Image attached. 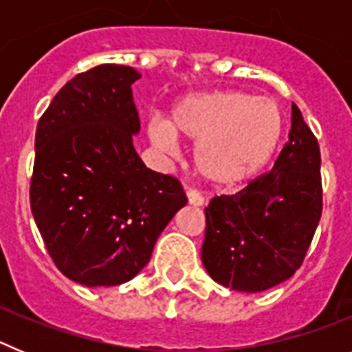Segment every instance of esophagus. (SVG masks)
I'll return each instance as SVG.
<instances>
[{"label": "esophagus", "instance_id": "obj_1", "mask_svg": "<svg viewBox=\"0 0 352 352\" xmlns=\"http://www.w3.org/2000/svg\"><path fill=\"white\" fill-rule=\"evenodd\" d=\"M186 199L192 206H203L204 204V197L195 188H186Z\"/></svg>", "mask_w": 352, "mask_h": 352}]
</instances>
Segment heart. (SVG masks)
I'll return each instance as SVG.
<instances>
[{
	"mask_svg": "<svg viewBox=\"0 0 352 352\" xmlns=\"http://www.w3.org/2000/svg\"><path fill=\"white\" fill-rule=\"evenodd\" d=\"M284 118L273 98L245 91L201 93L183 98L169 123H149V139L170 153L174 138L197 141L194 166L213 185L247 182L266 166L280 141Z\"/></svg>",
	"mask_w": 352,
	"mask_h": 352,
	"instance_id": "b5f03b06",
	"label": "heart"
}]
</instances>
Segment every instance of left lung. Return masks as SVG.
Here are the masks:
<instances>
[{"label":"left lung","mask_w":352,"mask_h":352,"mask_svg":"<svg viewBox=\"0 0 352 352\" xmlns=\"http://www.w3.org/2000/svg\"><path fill=\"white\" fill-rule=\"evenodd\" d=\"M321 213V149L292 104L289 141L272 170L204 210V268L234 291H266L303 264Z\"/></svg>","instance_id":"8db88e82"}]
</instances>
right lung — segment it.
<instances>
[{"instance_id": "right-lung-1", "label": "right lung", "mask_w": 352, "mask_h": 352, "mask_svg": "<svg viewBox=\"0 0 352 352\" xmlns=\"http://www.w3.org/2000/svg\"><path fill=\"white\" fill-rule=\"evenodd\" d=\"M139 77L125 65L77 74L36 125L31 213L56 268L88 287L138 275L186 204L179 179L148 169L132 144Z\"/></svg>"}]
</instances>
